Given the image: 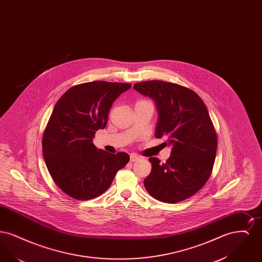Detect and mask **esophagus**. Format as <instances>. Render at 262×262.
<instances>
[{"label": "esophagus", "mask_w": 262, "mask_h": 262, "mask_svg": "<svg viewBox=\"0 0 262 262\" xmlns=\"http://www.w3.org/2000/svg\"><path fill=\"white\" fill-rule=\"evenodd\" d=\"M138 159H139V157L137 156V154H130V161L132 162H137Z\"/></svg>", "instance_id": "esophagus-1"}]
</instances>
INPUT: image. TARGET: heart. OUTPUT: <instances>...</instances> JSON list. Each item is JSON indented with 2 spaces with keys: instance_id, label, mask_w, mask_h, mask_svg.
Here are the masks:
<instances>
[{
  "instance_id": "1",
  "label": "heart",
  "mask_w": 262,
  "mask_h": 262,
  "mask_svg": "<svg viewBox=\"0 0 262 262\" xmlns=\"http://www.w3.org/2000/svg\"><path fill=\"white\" fill-rule=\"evenodd\" d=\"M145 102H149V101H147V100H139L137 103H145Z\"/></svg>"
}]
</instances>
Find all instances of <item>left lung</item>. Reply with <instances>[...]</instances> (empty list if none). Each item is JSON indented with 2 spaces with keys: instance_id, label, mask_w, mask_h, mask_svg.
<instances>
[{
  "instance_id": "1",
  "label": "left lung",
  "mask_w": 262,
  "mask_h": 262,
  "mask_svg": "<svg viewBox=\"0 0 262 262\" xmlns=\"http://www.w3.org/2000/svg\"><path fill=\"white\" fill-rule=\"evenodd\" d=\"M134 88L155 101V137L168 138L172 150L166 163L150 157L152 170L144 187L154 199L176 203L195 194L208 181L217 151V134L204 102L191 89L149 80Z\"/></svg>"
}]
</instances>
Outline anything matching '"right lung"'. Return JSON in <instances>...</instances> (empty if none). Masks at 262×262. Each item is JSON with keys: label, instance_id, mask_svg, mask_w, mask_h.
Masks as SVG:
<instances>
[{"label": "right lung", "instance_id": "obj_1", "mask_svg": "<svg viewBox=\"0 0 262 262\" xmlns=\"http://www.w3.org/2000/svg\"><path fill=\"white\" fill-rule=\"evenodd\" d=\"M130 86L85 82L67 90L55 105L43 134V156L55 184L74 200H92L104 193L129 161L125 152L97 149L93 138L107 125L113 102Z\"/></svg>", "mask_w": 262, "mask_h": 262}]
</instances>
